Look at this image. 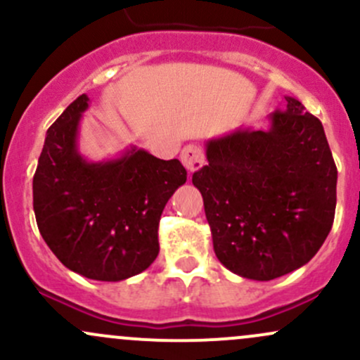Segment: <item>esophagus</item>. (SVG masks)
Wrapping results in <instances>:
<instances>
[{
    "label": "esophagus",
    "instance_id": "obj_1",
    "mask_svg": "<svg viewBox=\"0 0 360 360\" xmlns=\"http://www.w3.org/2000/svg\"><path fill=\"white\" fill-rule=\"evenodd\" d=\"M181 162H183V165L189 174L198 171L205 164L203 150L196 147V145H186V147L181 150Z\"/></svg>",
    "mask_w": 360,
    "mask_h": 360
}]
</instances>
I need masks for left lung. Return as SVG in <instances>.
<instances>
[{
	"label": "left lung",
	"mask_w": 360,
	"mask_h": 360,
	"mask_svg": "<svg viewBox=\"0 0 360 360\" xmlns=\"http://www.w3.org/2000/svg\"><path fill=\"white\" fill-rule=\"evenodd\" d=\"M285 101L264 131L246 126L208 140V164L193 174L219 262L259 282L309 262L337 207V165L321 121L297 98Z\"/></svg>",
	"instance_id": "left-lung-1"
}]
</instances>
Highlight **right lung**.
Returning <instances> with one entry per match:
<instances>
[{
	"label": "right lung",
	"mask_w": 360,
	"mask_h": 360,
	"mask_svg": "<svg viewBox=\"0 0 360 360\" xmlns=\"http://www.w3.org/2000/svg\"><path fill=\"white\" fill-rule=\"evenodd\" d=\"M89 104L82 94L47 129L32 184L35 220L66 268L120 282L155 262L160 215L186 183V169L133 145L112 159L89 160L78 148Z\"/></svg>",
	"instance_id": "add662e5"
}]
</instances>
